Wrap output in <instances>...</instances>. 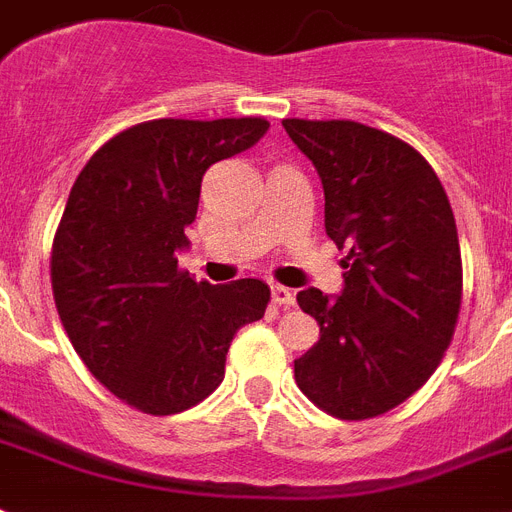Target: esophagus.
Segmentation results:
<instances>
[{
	"mask_svg": "<svg viewBox=\"0 0 512 512\" xmlns=\"http://www.w3.org/2000/svg\"><path fill=\"white\" fill-rule=\"evenodd\" d=\"M270 299H273V305L278 307H292L294 305V292L292 289H286L281 284L270 286Z\"/></svg>",
	"mask_w": 512,
	"mask_h": 512,
	"instance_id": "esophagus-1",
	"label": "esophagus"
}]
</instances>
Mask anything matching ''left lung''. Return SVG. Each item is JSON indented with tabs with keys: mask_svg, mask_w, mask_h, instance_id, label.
<instances>
[{
	"mask_svg": "<svg viewBox=\"0 0 512 512\" xmlns=\"http://www.w3.org/2000/svg\"><path fill=\"white\" fill-rule=\"evenodd\" d=\"M326 197V234L344 289H302L321 339L294 360L307 400L342 421L402 405L442 363L458 323L463 263L450 199L434 168L397 136L355 120L286 118Z\"/></svg>",
	"mask_w": 512,
	"mask_h": 512,
	"instance_id": "1",
	"label": "left lung"
}]
</instances>
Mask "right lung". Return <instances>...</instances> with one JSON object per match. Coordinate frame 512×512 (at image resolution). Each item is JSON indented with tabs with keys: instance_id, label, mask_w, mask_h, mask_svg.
Masks as SVG:
<instances>
[{
	"instance_id": "right-lung-1",
	"label": "right lung",
	"mask_w": 512,
	"mask_h": 512,
	"mask_svg": "<svg viewBox=\"0 0 512 512\" xmlns=\"http://www.w3.org/2000/svg\"><path fill=\"white\" fill-rule=\"evenodd\" d=\"M268 126L147 120L102 144L70 189L52 244L54 305L91 376L141 413H181L213 394L234 334L265 315L268 284L194 281L176 255L205 170Z\"/></svg>"
}]
</instances>
